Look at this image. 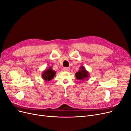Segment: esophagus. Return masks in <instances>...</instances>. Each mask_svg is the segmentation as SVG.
I'll use <instances>...</instances> for the list:
<instances>
[{
    "mask_svg": "<svg viewBox=\"0 0 131 131\" xmlns=\"http://www.w3.org/2000/svg\"><path fill=\"white\" fill-rule=\"evenodd\" d=\"M63 70L65 71V72H68L69 70V68H67V67H64V68H63Z\"/></svg>",
    "mask_w": 131,
    "mask_h": 131,
    "instance_id": "esophagus-1",
    "label": "esophagus"
}]
</instances>
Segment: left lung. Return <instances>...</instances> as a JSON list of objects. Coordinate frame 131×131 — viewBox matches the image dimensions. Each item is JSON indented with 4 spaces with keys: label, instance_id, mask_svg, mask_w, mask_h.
I'll return each mask as SVG.
<instances>
[{
    "label": "left lung",
    "instance_id": "left-lung-1",
    "mask_svg": "<svg viewBox=\"0 0 131 131\" xmlns=\"http://www.w3.org/2000/svg\"><path fill=\"white\" fill-rule=\"evenodd\" d=\"M75 77L79 80H81L82 82L85 80H88L90 77V73L86 70L84 66H81L78 72L75 73Z\"/></svg>",
    "mask_w": 131,
    "mask_h": 131
}]
</instances>
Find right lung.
I'll use <instances>...</instances> for the list:
<instances>
[{
	"label": "right lung",
	"instance_id": "add662e5",
	"mask_svg": "<svg viewBox=\"0 0 131 131\" xmlns=\"http://www.w3.org/2000/svg\"><path fill=\"white\" fill-rule=\"evenodd\" d=\"M56 72L52 69V67H49L48 69H45L42 72V78L45 81H49L53 79Z\"/></svg>",
	"mask_w": 131,
	"mask_h": 131
}]
</instances>
